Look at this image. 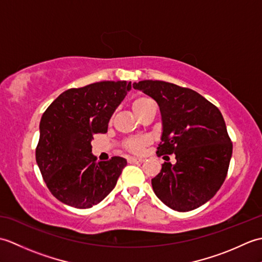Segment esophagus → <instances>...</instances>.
Instances as JSON below:
<instances>
[{
	"label": "esophagus",
	"instance_id": "esophagus-1",
	"mask_svg": "<svg viewBox=\"0 0 262 262\" xmlns=\"http://www.w3.org/2000/svg\"><path fill=\"white\" fill-rule=\"evenodd\" d=\"M143 159H138V158H134V157H129L127 158V162L130 163V164H134V163H142L143 162Z\"/></svg>",
	"mask_w": 262,
	"mask_h": 262
}]
</instances>
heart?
Returning a JSON list of instances; mask_svg holds the SVG:
<instances>
[{"label": "heart", "mask_w": 262, "mask_h": 262, "mask_svg": "<svg viewBox=\"0 0 262 262\" xmlns=\"http://www.w3.org/2000/svg\"><path fill=\"white\" fill-rule=\"evenodd\" d=\"M151 105H153L151 99H148L146 97H138L132 102V109L138 117H141L149 107H151ZM151 137L147 135L130 137L125 142V146L128 151L140 154L145 149L146 146L151 144Z\"/></svg>", "instance_id": "b5f03b06"}]
</instances>
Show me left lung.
<instances>
[{
    "label": "left lung",
    "mask_w": 262,
    "mask_h": 262,
    "mask_svg": "<svg viewBox=\"0 0 262 262\" xmlns=\"http://www.w3.org/2000/svg\"><path fill=\"white\" fill-rule=\"evenodd\" d=\"M133 86L154 99L162 119L157 154H174L152 179L158 198L171 209L189 211L215 196L227 174L232 143L219 108L191 89L145 80Z\"/></svg>",
    "instance_id": "1"
}]
</instances>
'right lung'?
Instances as JSON below:
<instances>
[{
  "mask_svg": "<svg viewBox=\"0 0 262 262\" xmlns=\"http://www.w3.org/2000/svg\"><path fill=\"white\" fill-rule=\"evenodd\" d=\"M130 89L132 83L126 81L70 89L43 113L36 161L59 202L74 208H91L115 188L127 161L120 157L98 161L91 141L94 134L107 133L111 116Z\"/></svg>",
  "mask_w": 262,
  "mask_h": 262,
  "instance_id": "obj_1",
  "label": "right lung"
}]
</instances>
